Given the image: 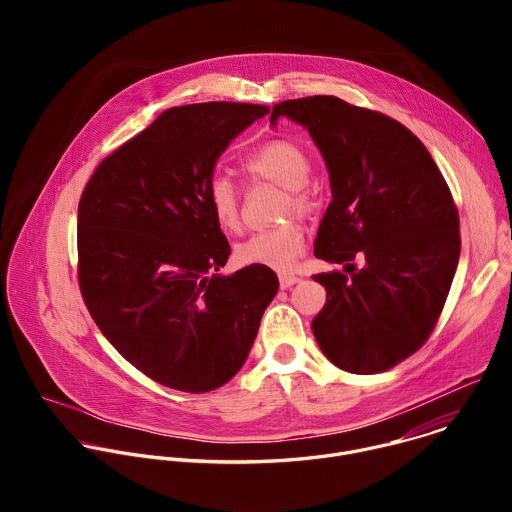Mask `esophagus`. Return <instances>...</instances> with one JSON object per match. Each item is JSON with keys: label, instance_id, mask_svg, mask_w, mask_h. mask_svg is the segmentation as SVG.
<instances>
[{"label": "esophagus", "instance_id": "esophagus-1", "mask_svg": "<svg viewBox=\"0 0 512 512\" xmlns=\"http://www.w3.org/2000/svg\"><path fill=\"white\" fill-rule=\"evenodd\" d=\"M302 279V275H296V273H281L279 275V285L285 289V287H291L294 283H298Z\"/></svg>", "mask_w": 512, "mask_h": 512}]
</instances>
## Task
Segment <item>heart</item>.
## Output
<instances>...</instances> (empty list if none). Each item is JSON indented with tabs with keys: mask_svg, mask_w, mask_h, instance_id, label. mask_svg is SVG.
<instances>
[{
	"mask_svg": "<svg viewBox=\"0 0 512 512\" xmlns=\"http://www.w3.org/2000/svg\"><path fill=\"white\" fill-rule=\"evenodd\" d=\"M243 170L251 182H271L285 188L283 214L310 218L318 208V194L308 182L312 160L308 150L296 139L277 137L243 160ZM206 202L216 225L223 231L237 233L243 225V196L239 186L225 174H214L206 188ZM304 229L289 221L249 235L235 249L243 265H263L275 271H287L304 253Z\"/></svg>",
	"mask_w": 512,
	"mask_h": 512,
	"instance_id": "b5f03b06",
	"label": "heart"
}]
</instances>
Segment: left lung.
I'll return each instance as SVG.
<instances>
[{"mask_svg": "<svg viewBox=\"0 0 512 512\" xmlns=\"http://www.w3.org/2000/svg\"><path fill=\"white\" fill-rule=\"evenodd\" d=\"M279 117L308 127L328 166L314 255L346 263V273L314 275L326 287L318 346L342 371H389L427 342L450 294L460 216L448 182L425 145L379 111L316 95L277 103L271 123Z\"/></svg>", "mask_w": 512, "mask_h": 512, "instance_id": "left-lung-1", "label": "left lung"}]
</instances>
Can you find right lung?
Wrapping results in <instances>:
<instances>
[{"instance_id":"obj_1","label":"right lung","mask_w":512,"mask_h":512,"mask_svg":"<svg viewBox=\"0 0 512 512\" xmlns=\"http://www.w3.org/2000/svg\"><path fill=\"white\" fill-rule=\"evenodd\" d=\"M269 109L212 101L164 111L107 156L79 202V285L103 336L156 383L206 393L245 364L277 275L223 277L231 245L206 188L229 143Z\"/></svg>"}]
</instances>
